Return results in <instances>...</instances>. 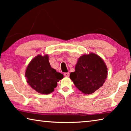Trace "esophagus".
I'll list each match as a JSON object with an SVG mask.
<instances>
[{
    "label": "esophagus",
    "instance_id": "esophagus-1",
    "mask_svg": "<svg viewBox=\"0 0 131 131\" xmlns=\"http://www.w3.org/2000/svg\"><path fill=\"white\" fill-rule=\"evenodd\" d=\"M64 76H65V77H69V72L65 73H64Z\"/></svg>",
    "mask_w": 131,
    "mask_h": 131
}]
</instances>
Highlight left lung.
<instances>
[{"label":"left lung","mask_w":131,"mask_h":131,"mask_svg":"<svg viewBox=\"0 0 131 131\" xmlns=\"http://www.w3.org/2000/svg\"><path fill=\"white\" fill-rule=\"evenodd\" d=\"M107 76V68L102 58L95 53L84 54L78 59L75 72L70 78L75 86L85 94H91L103 85Z\"/></svg>","instance_id":"1"}]
</instances>
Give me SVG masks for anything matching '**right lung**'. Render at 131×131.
Returning a JSON list of instances; mask_svg holds the SVG:
<instances>
[{
    "label": "right lung",
    "instance_id": "obj_1",
    "mask_svg": "<svg viewBox=\"0 0 131 131\" xmlns=\"http://www.w3.org/2000/svg\"><path fill=\"white\" fill-rule=\"evenodd\" d=\"M49 57L37 55L28 64L25 76L27 83L33 89L42 94H49L54 91L57 83L63 75L51 68Z\"/></svg>",
    "mask_w": 131,
    "mask_h": 131
}]
</instances>
